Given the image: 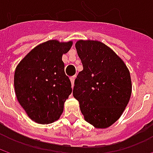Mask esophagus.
Instances as JSON below:
<instances>
[{"mask_svg": "<svg viewBox=\"0 0 153 153\" xmlns=\"http://www.w3.org/2000/svg\"><path fill=\"white\" fill-rule=\"evenodd\" d=\"M74 79H75V76H73L70 78V80H71V82H72V86L74 87Z\"/></svg>", "mask_w": 153, "mask_h": 153, "instance_id": "1", "label": "esophagus"}]
</instances>
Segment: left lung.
Instances as JSON below:
<instances>
[{
    "mask_svg": "<svg viewBox=\"0 0 153 153\" xmlns=\"http://www.w3.org/2000/svg\"><path fill=\"white\" fill-rule=\"evenodd\" d=\"M75 48L83 70L74 80V97L87 122L96 128H107L120 119L129 102L132 92L129 70L101 42L79 40Z\"/></svg>",
    "mask_w": 153,
    "mask_h": 153,
    "instance_id": "obj_1",
    "label": "left lung"
}]
</instances>
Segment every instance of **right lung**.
Wrapping results in <instances>:
<instances>
[{
  "label": "right lung",
  "instance_id": "right-lung-1",
  "mask_svg": "<svg viewBox=\"0 0 153 153\" xmlns=\"http://www.w3.org/2000/svg\"><path fill=\"white\" fill-rule=\"evenodd\" d=\"M72 46V41L45 42L33 48L16 67V97L36 123H52L64 111L65 102L72 93V84L65 74L62 56Z\"/></svg>",
  "mask_w": 153,
  "mask_h": 153
}]
</instances>
